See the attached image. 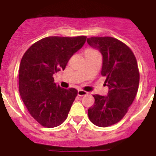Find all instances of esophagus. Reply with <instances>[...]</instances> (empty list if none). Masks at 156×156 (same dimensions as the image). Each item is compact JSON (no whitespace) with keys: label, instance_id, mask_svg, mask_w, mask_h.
I'll use <instances>...</instances> for the list:
<instances>
[{"label":"esophagus","instance_id":"1","mask_svg":"<svg viewBox=\"0 0 156 156\" xmlns=\"http://www.w3.org/2000/svg\"><path fill=\"white\" fill-rule=\"evenodd\" d=\"M88 94V92L85 91L83 90H78V96H83V95H87Z\"/></svg>","mask_w":156,"mask_h":156}]
</instances>
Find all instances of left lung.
I'll list each match as a JSON object with an SVG mask.
<instances>
[{"mask_svg": "<svg viewBox=\"0 0 156 156\" xmlns=\"http://www.w3.org/2000/svg\"><path fill=\"white\" fill-rule=\"evenodd\" d=\"M88 44L103 55L101 75L106 78L108 96L94 95L95 104L88 109L94 125L108 127L121 121L135 99L139 85V70L133 52L113 37H90Z\"/></svg>", "mask_w": 156, "mask_h": 156, "instance_id": "8db88e82", "label": "left lung"}]
</instances>
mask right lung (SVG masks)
Listing matches in <instances>:
<instances>
[{"label":"right lung","instance_id":"right-lung-1","mask_svg":"<svg viewBox=\"0 0 156 156\" xmlns=\"http://www.w3.org/2000/svg\"><path fill=\"white\" fill-rule=\"evenodd\" d=\"M86 39L83 35L44 38L33 44L21 60V98L30 116L44 127H56L68 116L78 90L60 87L52 76L66 69L69 58L83 47Z\"/></svg>","mask_w":156,"mask_h":156}]
</instances>
